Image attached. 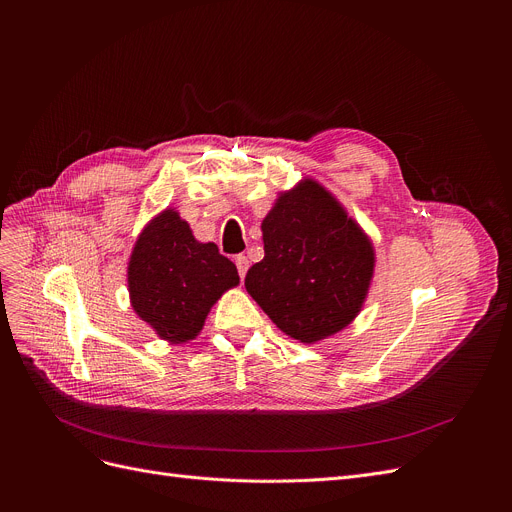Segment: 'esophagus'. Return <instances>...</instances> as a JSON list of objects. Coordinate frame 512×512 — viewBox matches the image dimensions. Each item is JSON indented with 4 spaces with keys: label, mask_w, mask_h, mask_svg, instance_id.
Returning a JSON list of instances; mask_svg holds the SVG:
<instances>
[{
    "label": "esophagus",
    "mask_w": 512,
    "mask_h": 512,
    "mask_svg": "<svg viewBox=\"0 0 512 512\" xmlns=\"http://www.w3.org/2000/svg\"><path fill=\"white\" fill-rule=\"evenodd\" d=\"M236 270H238L240 278H245V274H247V270H249V259H247L245 255H238V257H236Z\"/></svg>",
    "instance_id": "1"
}]
</instances>
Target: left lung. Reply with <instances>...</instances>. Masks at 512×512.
<instances>
[{
    "label": "left lung",
    "mask_w": 512,
    "mask_h": 512,
    "mask_svg": "<svg viewBox=\"0 0 512 512\" xmlns=\"http://www.w3.org/2000/svg\"><path fill=\"white\" fill-rule=\"evenodd\" d=\"M265 257L245 286L294 340L317 342L361 311L373 276V247L340 203L313 180L284 193L261 224Z\"/></svg>",
    "instance_id": "obj_1"
}]
</instances>
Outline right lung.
<instances>
[{"instance_id":"1","label":"right lung","mask_w":512,"mask_h":512,"mask_svg":"<svg viewBox=\"0 0 512 512\" xmlns=\"http://www.w3.org/2000/svg\"><path fill=\"white\" fill-rule=\"evenodd\" d=\"M236 284V265L218 245L195 240L174 209L141 232L128 263L132 309L174 344L193 340L211 305Z\"/></svg>"}]
</instances>
